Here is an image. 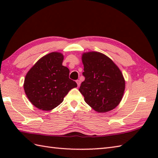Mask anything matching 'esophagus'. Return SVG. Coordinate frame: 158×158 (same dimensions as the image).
<instances>
[{"instance_id": "esophagus-1", "label": "esophagus", "mask_w": 158, "mask_h": 158, "mask_svg": "<svg viewBox=\"0 0 158 158\" xmlns=\"http://www.w3.org/2000/svg\"><path fill=\"white\" fill-rule=\"evenodd\" d=\"M76 82H77V86H78V87H79L80 84H81V81H79V80H77V81H76Z\"/></svg>"}]
</instances>
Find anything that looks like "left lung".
<instances>
[{
	"instance_id": "left-lung-1",
	"label": "left lung",
	"mask_w": 158,
	"mask_h": 158,
	"mask_svg": "<svg viewBox=\"0 0 158 158\" xmlns=\"http://www.w3.org/2000/svg\"><path fill=\"white\" fill-rule=\"evenodd\" d=\"M83 81L79 89L85 102L98 113L111 110L119 105L125 90V80L111 59L102 53H83Z\"/></svg>"
}]
</instances>
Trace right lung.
I'll return each mask as SVG.
<instances>
[{
    "label": "right lung",
    "instance_id": "add662e5",
    "mask_svg": "<svg viewBox=\"0 0 158 158\" xmlns=\"http://www.w3.org/2000/svg\"><path fill=\"white\" fill-rule=\"evenodd\" d=\"M64 56L52 52L39 59L30 69L23 88L33 105L43 110L58 106L70 89L77 87L69 79V69L62 66Z\"/></svg>",
    "mask_w": 158,
    "mask_h": 158
}]
</instances>
